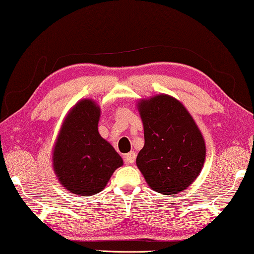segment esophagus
<instances>
[{
    "instance_id": "1",
    "label": "esophagus",
    "mask_w": 254,
    "mask_h": 254,
    "mask_svg": "<svg viewBox=\"0 0 254 254\" xmlns=\"http://www.w3.org/2000/svg\"><path fill=\"white\" fill-rule=\"evenodd\" d=\"M124 161H126L127 165H132V163H134V161H135V152L131 151V152H128L127 154H126V157H124Z\"/></svg>"
}]
</instances>
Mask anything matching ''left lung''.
I'll list each match as a JSON object with an SVG mask.
<instances>
[{
	"mask_svg": "<svg viewBox=\"0 0 254 254\" xmlns=\"http://www.w3.org/2000/svg\"><path fill=\"white\" fill-rule=\"evenodd\" d=\"M144 147L136 166L149 187L162 195L187 189L198 177L206 158L204 136L182 102L158 94L137 102Z\"/></svg>",
	"mask_w": 254,
	"mask_h": 254,
	"instance_id": "1",
	"label": "left lung"
}]
</instances>
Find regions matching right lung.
<instances>
[{
    "instance_id": "obj_1",
    "label": "right lung",
    "mask_w": 254,
    "mask_h": 254,
    "mask_svg": "<svg viewBox=\"0 0 254 254\" xmlns=\"http://www.w3.org/2000/svg\"><path fill=\"white\" fill-rule=\"evenodd\" d=\"M100 118L95 101L77 102L64 120L51 154L59 183L78 196L98 194L123 166L121 156L98 132Z\"/></svg>"
}]
</instances>
